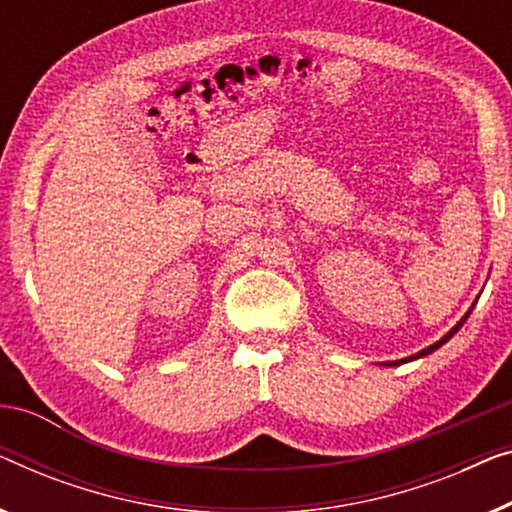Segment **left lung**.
<instances>
[{
    "mask_svg": "<svg viewBox=\"0 0 512 512\" xmlns=\"http://www.w3.org/2000/svg\"><path fill=\"white\" fill-rule=\"evenodd\" d=\"M476 302H478V300H476ZM473 307H476V305H471V309L466 311V314H464L462 318H459L455 328H450V332H446V335H443V337L439 339V342L432 344V346H427V348H422V351H418L416 355H409V358H402V360H392V362H385V367H397V365H404V362H413V360H418V358H425V355H429V353H434L436 348H441L443 344L450 342V339H453V337L457 335V330L462 328V325L466 323V318H469V314H471V311H473Z\"/></svg>",
    "mask_w": 512,
    "mask_h": 512,
    "instance_id": "8db88e82",
    "label": "left lung"
}]
</instances>
